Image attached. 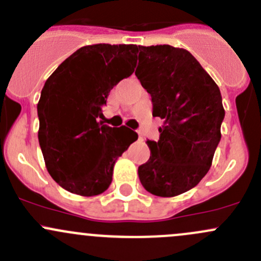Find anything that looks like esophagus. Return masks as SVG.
I'll list each match as a JSON object with an SVG mask.
<instances>
[{"mask_svg": "<svg viewBox=\"0 0 261 261\" xmlns=\"http://www.w3.org/2000/svg\"><path fill=\"white\" fill-rule=\"evenodd\" d=\"M139 138H140V139H143V135H141V133H139Z\"/></svg>", "mask_w": 261, "mask_h": 261, "instance_id": "1", "label": "esophagus"}]
</instances>
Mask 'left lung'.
<instances>
[{"label":"left lung","mask_w":261,"mask_h":261,"mask_svg":"<svg viewBox=\"0 0 261 261\" xmlns=\"http://www.w3.org/2000/svg\"><path fill=\"white\" fill-rule=\"evenodd\" d=\"M136 77L151 96L152 116L164 120L150 158L139 167L147 192L175 197L196 187L212 165L225 117L216 82L186 49L139 46Z\"/></svg>","instance_id":"left-lung-1"}]
</instances>
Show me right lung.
<instances>
[{"instance_id":"add662e5","label":"right lung","mask_w":261,"mask_h":261,"mask_svg":"<svg viewBox=\"0 0 261 261\" xmlns=\"http://www.w3.org/2000/svg\"><path fill=\"white\" fill-rule=\"evenodd\" d=\"M138 46L94 44L82 46L46 80L38 103L39 144L51 178L70 193H103L112 181L118 158L127 143V127L97 121L110 91L130 77Z\"/></svg>"}]
</instances>
